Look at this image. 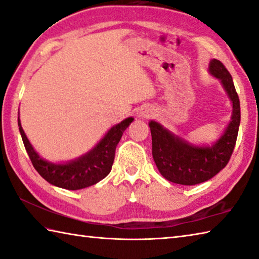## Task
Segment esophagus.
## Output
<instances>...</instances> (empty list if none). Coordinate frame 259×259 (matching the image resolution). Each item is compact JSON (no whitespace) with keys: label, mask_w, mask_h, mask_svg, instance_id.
I'll list each match as a JSON object with an SVG mask.
<instances>
[{"label":"esophagus","mask_w":259,"mask_h":259,"mask_svg":"<svg viewBox=\"0 0 259 259\" xmlns=\"http://www.w3.org/2000/svg\"><path fill=\"white\" fill-rule=\"evenodd\" d=\"M145 116H146V115H145Z\"/></svg>","instance_id":"34e87169"}]
</instances>
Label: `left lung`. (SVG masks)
Masks as SVG:
<instances>
[{
	"label": "left lung",
	"mask_w": 259,
	"mask_h": 259,
	"mask_svg": "<svg viewBox=\"0 0 259 259\" xmlns=\"http://www.w3.org/2000/svg\"><path fill=\"white\" fill-rule=\"evenodd\" d=\"M209 72L220 79L232 101V117L223 135L212 146H194L175 136L157 121L149 123L152 136V155L160 174L169 182L180 185L201 184L211 179L228 164L240 125V101L232 76L218 60L209 63Z\"/></svg>",
	"instance_id": "8db88e82"
}]
</instances>
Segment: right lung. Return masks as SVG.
<instances>
[{"mask_svg": "<svg viewBox=\"0 0 259 259\" xmlns=\"http://www.w3.org/2000/svg\"><path fill=\"white\" fill-rule=\"evenodd\" d=\"M133 119L134 118L130 117V118L120 121L119 124L113 126L108 131V133L104 136V139L90 152L64 164L48 162L39 157L24 134L19 117L18 125L24 148L31 160L33 168L37 170L38 174L48 183L55 185L57 187L76 190L92 186L110 172L115 159L116 146L120 141L125 130L128 127Z\"/></svg>", "mask_w": 259, "mask_h": 259, "instance_id": "1", "label": "right lung"}]
</instances>
